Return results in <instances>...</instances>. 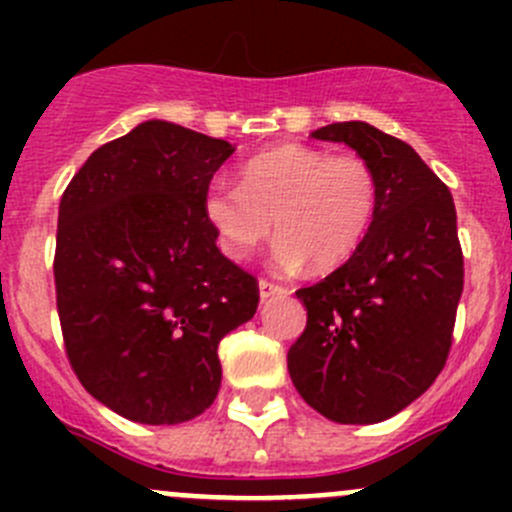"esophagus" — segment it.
Instances as JSON below:
<instances>
[{
	"label": "esophagus",
	"mask_w": 512,
	"mask_h": 512,
	"mask_svg": "<svg viewBox=\"0 0 512 512\" xmlns=\"http://www.w3.org/2000/svg\"><path fill=\"white\" fill-rule=\"evenodd\" d=\"M287 289L282 285H277V282H270V280H260V297L267 299V297H275V294H285Z\"/></svg>",
	"instance_id": "esophagus-1"
}]
</instances>
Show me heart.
<instances>
[{
	"label": "heart",
	"mask_w": 512,
	"mask_h": 512,
	"mask_svg": "<svg viewBox=\"0 0 512 512\" xmlns=\"http://www.w3.org/2000/svg\"><path fill=\"white\" fill-rule=\"evenodd\" d=\"M379 210L374 165L356 153L282 143L242 165L240 185L215 180L205 193V218L232 260H247L272 223L282 267L332 270L361 247Z\"/></svg>",
	"instance_id": "1"
}]
</instances>
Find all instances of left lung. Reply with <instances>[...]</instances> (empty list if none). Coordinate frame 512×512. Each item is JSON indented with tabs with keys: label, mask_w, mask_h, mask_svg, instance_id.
Masks as SVG:
<instances>
[{
	"label": "left lung",
	"mask_w": 512,
	"mask_h": 512,
	"mask_svg": "<svg viewBox=\"0 0 512 512\" xmlns=\"http://www.w3.org/2000/svg\"><path fill=\"white\" fill-rule=\"evenodd\" d=\"M312 138L347 143L374 165L379 210L342 267L297 289L307 327L287 369L329 421L376 423L416 401L446 366L463 292L456 205L409 143L369 123H332Z\"/></svg>",
	"instance_id": "8db88e82"
}]
</instances>
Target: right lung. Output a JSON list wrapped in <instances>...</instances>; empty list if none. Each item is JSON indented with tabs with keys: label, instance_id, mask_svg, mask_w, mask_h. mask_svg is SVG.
Segmentation results:
<instances>
[{
	"label": "right lung",
	"instance_id": "add662e5",
	"mask_svg": "<svg viewBox=\"0 0 512 512\" xmlns=\"http://www.w3.org/2000/svg\"><path fill=\"white\" fill-rule=\"evenodd\" d=\"M232 143L146 121L91 153L66 185L54 285L66 359L111 411L151 426L200 416L220 389L218 344L257 312V277L205 218Z\"/></svg>",
	"mask_w": 512,
	"mask_h": 512
}]
</instances>
